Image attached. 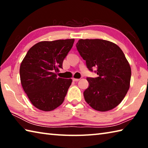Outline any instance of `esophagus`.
Instances as JSON below:
<instances>
[{
	"instance_id": "1",
	"label": "esophagus",
	"mask_w": 148,
	"mask_h": 148,
	"mask_svg": "<svg viewBox=\"0 0 148 148\" xmlns=\"http://www.w3.org/2000/svg\"><path fill=\"white\" fill-rule=\"evenodd\" d=\"M72 80H73L74 82H78L79 79H77V78H72Z\"/></svg>"
}]
</instances>
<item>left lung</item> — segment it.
Returning <instances> with one entry per match:
<instances>
[{
	"instance_id": "obj_1",
	"label": "left lung",
	"mask_w": 148,
	"mask_h": 148,
	"mask_svg": "<svg viewBox=\"0 0 148 148\" xmlns=\"http://www.w3.org/2000/svg\"><path fill=\"white\" fill-rule=\"evenodd\" d=\"M76 47L89 71L96 69L98 75L87 77L89 86L84 92L87 103L100 112L114 108L130 87L131 69L123 52L116 44L101 39L79 40Z\"/></svg>"
}]
</instances>
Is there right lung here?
I'll return each instance as SVG.
<instances>
[{
    "label": "right lung",
    "mask_w": 148,
    "mask_h": 148,
    "mask_svg": "<svg viewBox=\"0 0 148 148\" xmlns=\"http://www.w3.org/2000/svg\"><path fill=\"white\" fill-rule=\"evenodd\" d=\"M74 39L40 42L27 52L20 66L21 83L30 101L42 111H51L63 102L72 79L58 77L62 62Z\"/></svg>",
    "instance_id": "add662e5"
}]
</instances>
